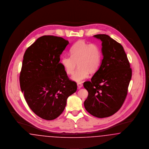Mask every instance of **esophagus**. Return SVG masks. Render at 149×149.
<instances>
[{
	"instance_id": "obj_1",
	"label": "esophagus",
	"mask_w": 149,
	"mask_h": 149,
	"mask_svg": "<svg viewBox=\"0 0 149 149\" xmlns=\"http://www.w3.org/2000/svg\"><path fill=\"white\" fill-rule=\"evenodd\" d=\"M77 86H78V88H81L82 86H83V85H82V84L81 83V82H78L77 84Z\"/></svg>"
}]
</instances>
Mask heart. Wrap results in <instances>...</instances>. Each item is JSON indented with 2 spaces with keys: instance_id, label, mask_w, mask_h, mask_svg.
Masks as SVG:
<instances>
[{
  "instance_id": "obj_1",
  "label": "heart",
  "mask_w": 149,
  "mask_h": 149,
  "mask_svg": "<svg viewBox=\"0 0 149 149\" xmlns=\"http://www.w3.org/2000/svg\"><path fill=\"white\" fill-rule=\"evenodd\" d=\"M70 53L71 56H63L61 63L69 75L74 73L78 65V70L71 78L75 82H79L88 78L90 72L95 73L101 66L102 49L97 44L79 40L71 47Z\"/></svg>"
}]
</instances>
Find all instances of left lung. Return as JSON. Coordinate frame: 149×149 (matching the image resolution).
Segmentation results:
<instances>
[{"label":"left lung","instance_id":"1","mask_svg":"<svg viewBox=\"0 0 149 149\" xmlns=\"http://www.w3.org/2000/svg\"><path fill=\"white\" fill-rule=\"evenodd\" d=\"M94 37L102 41L103 59L99 70L84 86L88 95L86 110L96 117H108L122 106L127 95L132 70L122 45L105 34Z\"/></svg>","mask_w":149,"mask_h":149}]
</instances>
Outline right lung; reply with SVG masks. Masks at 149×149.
<instances>
[{
  "mask_svg": "<svg viewBox=\"0 0 149 149\" xmlns=\"http://www.w3.org/2000/svg\"><path fill=\"white\" fill-rule=\"evenodd\" d=\"M69 44L62 38L45 35L26 50L19 76L24 99L33 112L45 120L58 117L67 98L77 90L59 63L60 56Z\"/></svg>",
  "mask_w": 149,
  "mask_h": 149,
  "instance_id": "add662e5",
  "label": "right lung"
}]
</instances>
